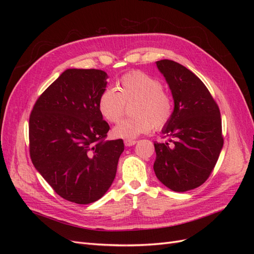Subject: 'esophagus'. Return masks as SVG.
<instances>
[{
  "mask_svg": "<svg viewBox=\"0 0 254 254\" xmlns=\"http://www.w3.org/2000/svg\"><path fill=\"white\" fill-rule=\"evenodd\" d=\"M135 143H136V141H134V140H125V142H124L125 146H132Z\"/></svg>",
  "mask_w": 254,
  "mask_h": 254,
  "instance_id": "esophagus-1",
  "label": "esophagus"
}]
</instances>
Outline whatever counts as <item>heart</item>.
I'll use <instances>...</instances> for the list:
<instances>
[{
	"mask_svg": "<svg viewBox=\"0 0 254 254\" xmlns=\"http://www.w3.org/2000/svg\"><path fill=\"white\" fill-rule=\"evenodd\" d=\"M131 119L123 120L113 128L114 136L135 139L152 129L165 127L174 114V101L157 78L141 71L126 73L118 81V90L106 88L98 97L102 117L110 123L121 120L125 104L132 103Z\"/></svg>",
	"mask_w": 254,
	"mask_h": 254,
	"instance_id": "1",
	"label": "heart"
}]
</instances>
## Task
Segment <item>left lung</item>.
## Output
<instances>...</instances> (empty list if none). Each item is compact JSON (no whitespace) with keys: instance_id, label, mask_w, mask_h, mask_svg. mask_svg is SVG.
<instances>
[{"instance_id":"8db88e82","label":"left lung","mask_w":254,"mask_h":254,"mask_svg":"<svg viewBox=\"0 0 254 254\" xmlns=\"http://www.w3.org/2000/svg\"><path fill=\"white\" fill-rule=\"evenodd\" d=\"M174 99V114L162 133L168 142L155 143L157 178L174 191L200 187L209 178L224 145L221 118L204 83L173 60L156 63Z\"/></svg>"}]
</instances>
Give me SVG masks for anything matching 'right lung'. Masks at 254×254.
Returning a JSON list of instances; mask_svg holds the SVG:
<instances>
[{
    "mask_svg": "<svg viewBox=\"0 0 254 254\" xmlns=\"http://www.w3.org/2000/svg\"><path fill=\"white\" fill-rule=\"evenodd\" d=\"M107 79L102 70L67 68L37 99L29 118L34 166L60 197L78 204L106 194L124 151L123 140L105 141L110 127L97 103Z\"/></svg>",
    "mask_w": 254,
    "mask_h": 254,
    "instance_id": "obj_1",
    "label": "right lung"
}]
</instances>
